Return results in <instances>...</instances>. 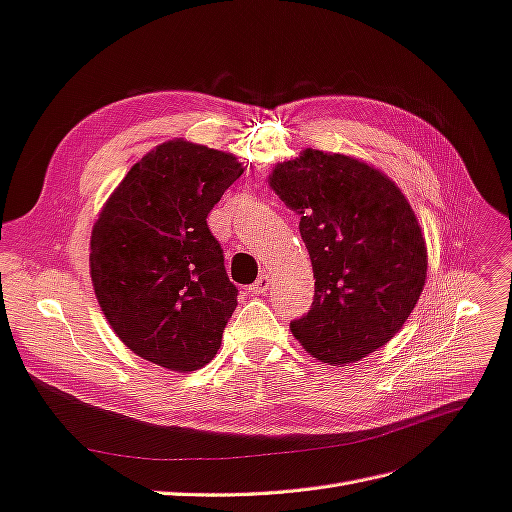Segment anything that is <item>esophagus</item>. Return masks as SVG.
Returning a JSON list of instances; mask_svg holds the SVG:
<instances>
[{
    "label": "esophagus",
    "mask_w": 512,
    "mask_h": 512,
    "mask_svg": "<svg viewBox=\"0 0 512 512\" xmlns=\"http://www.w3.org/2000/svg\"><path fill=\"white\" fill-rule=\"evenodd\" d=\"M270 285H272V279H270L268 274H264V276H259V279L248 289H251L253 294H266V291L270 289Z\"/></svg>",
    "instance_id": "obj_1"
}]
</instances>
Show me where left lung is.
<instances>
[{"label":"left lung","mask_w":512,"mask_h":512,"mask_svg":"<svg viewBox=\"0 0 512 512\" xmlns=\"http://www.w3.org/2000/svg\"><path fill=\"white\" fill-rule=\"evenodd\" d=\"M300 216L315 298L291 332L321 362L347 364L401 330L427 279V244L410 203L358 158L304 150L270 175Z\"/></svg>","instance_id":"obj_1"}]
</instances>
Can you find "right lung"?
I'll return each mask as SVG.
<instances>
[{
	"mask_svg": "<svg viewBox=\"0 0 512 512\" xmlns=\"http://www.w3.org/2000/svg\"><path fill=\"white\" fill-rule=\"evenodd\" d=\"M242 171L236 156L175 139L145 154L105 203L92 283L130 352L171 371L216 356L238 287L206 218Z\"/></svg>",
	"mask_w": 512,
	"mask_h": 512,
	"instance_id": "right-lung-1",
	"label": "right lung"
}]
</instances>
